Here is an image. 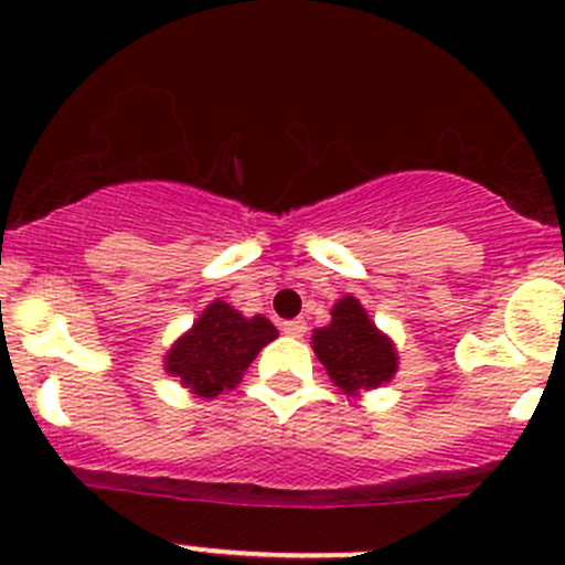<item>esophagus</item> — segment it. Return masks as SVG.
<instances>
[{"mask_svg":"<svg viewBox=\"0 0 565 565\" xmlns=\"http://www.w3.org/2000/svg\"><path fill=\"white\" fill-rule=\"evenodd\" d=\"M281 330L287 335H292V339H300V335L306 333V322H300V319H289V322H281Z\"/></svg>","mask_w":565,"mask_h":565,"instance_id":"1","label":"esophagus"}]
</instances>
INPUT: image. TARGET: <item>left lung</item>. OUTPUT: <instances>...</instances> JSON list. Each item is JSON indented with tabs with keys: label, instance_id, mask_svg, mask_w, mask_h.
<instances>
[{
	"label": "left lung",
	"instance_id": "obj_1",
	"mask_svg": "<svg viewBox=\"0 0 565 565\" xmlns=\"http://www.w3.org/2000/svg\"><path fill=\"white\" fill-rule=\"evenodd\" d=\"M315 352L344 393L377 388L396 372L393 344L380 333L355 298L333 306V322L315 333Z\"/></svg>",
	"mask_w": 565,
	"mask_h": 565
}]
</instances>
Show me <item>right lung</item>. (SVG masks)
I'll use <instances>...</instances> for the list:
<instances>
[{
  "label": "right lung",
  "instance_id": "add662e5",
  "mask_svg": "<svg viewBox=\"0 0 565 565\" xmlns=\"http://www.w3.org/2000/svg\"><path fill=\"white\" fill-rule=\"evenodd\" d=\"M278 330L265 317L246 319L224 300L204 309L188 335H182L167 355V372L180 377L193 393L204 398L218 396L241 380L248 363L270 344Z\"/></svg>",
  "mask_w": 565,
  "mask_h": 565
}]
</instances>
